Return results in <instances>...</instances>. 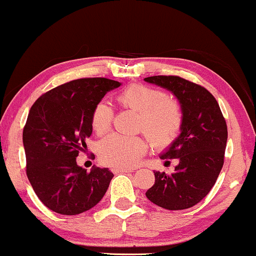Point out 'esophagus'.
I'll list each match as a JSON object with an SVG mask.
<instances>
[{"instance_id":"34e87169","label":"esophagus","mask_w":256,"mask_h":256,"mask_svg":"<svg viewBox=\"0 0 256 256\" xmlns=\"http://www.w3.org/2000/svg\"><path fill=\"white\" fill-rule=\"evenodd\" d=\"M133 172L131 168H112V172L114 174H120V172Z\"/></svg>"}]
</instances>
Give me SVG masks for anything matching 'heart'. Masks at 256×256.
<instances>
[{
	"mask_svg": "<svg viewBox=\"0 0 256 256\" xmlns=\"http://www.w3.org/2000/svg\"><path fill=\"white\" fill-rule=\"evenodd\" d=\"M120 106L139 114L138 130L145 133L158 150L172 145L181 131L183 116L181 108L167 94L144 84L130 86L116 97ZM114 111L109 104L100 102L92 114V126L97 134H104L112 124ZM145 140L112 134L98 146L100 161L108 166L128 168L134 166L146 153Z\"/></svg>",
	"mask_w": 256,
	"mask_h": 256,
	"instance_id": "obj_1",
	"label": "heart"
}]
</instances>
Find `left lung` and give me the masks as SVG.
I'll list each match as a JSON object with an SVG mask.
<instances>
[{
  "label": "left lung",
  "instance_id": "1",
  "mask_svg": "<svg viewBox=\"0 0 256 256\" xmlns=\"http://www.w3.org/2000/svg\"><path fill=\"white\" fill-rule=\"evenodd\" d=\"M144 81L170 92L183 116L178 138L160 154L164 160L178 159V164L172 175L154 172L156 182L146 197L167 210L192 208L210 192L224 164L226 122L217 100L202 86L170 75L150 76Z\"/></svg>",
  "mask_w": 256,
  "mask_h": 256
}]
</instances>
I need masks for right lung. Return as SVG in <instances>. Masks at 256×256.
I'll use <instances>...</instances> for the list:
<instances>
[{
    "label": "right lung",
    "instance_id": "obj_1",
    "mask_svg": "<svg viewBox=\"0 0 256 256\" xmlns=\"http://www.w3.org/2000/svg\"><path fill=\"white\" fill-rule=\"evenodd\" d=\"M120 86L106 78H78L44 94L31 106L23 130L26 175L50 210L78 214L106 195L112 172L95 166L88 172L76 156L92 133L94 108Z\"/></svg>",
    "mask_w": 256,
    "mask_h": 256
}]
</instances>
